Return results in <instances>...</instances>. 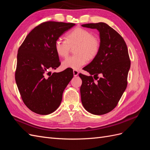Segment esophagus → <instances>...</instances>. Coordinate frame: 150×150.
Masks as SVG:
<instances>
[{"label": "esophagus", "mask_w": 150, "mask_h": 150, "mask_svg": "<svg viewBox=\"0 0 150 150\" xmlns=\"http://www.w3.org/2000/svg\"><path fill=\"white\" fill-rule=\"evenodd\" d=\"M73 74L74 76H77L79 74V72L78 70H73Z\"/></svg>", "instance_id": "obj_1"}]
</instances>
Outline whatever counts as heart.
Instances as JSON below:
<instances>
[{
	"instance_id": "b5f03b06",
	"label": "heart",
	"mask_w": 150,
	"mask_h": 150,
	"mask_svg": "<svg viewBox=\"0 0 150 150\" xmlns=\"http://www.w3.org/2000/svg\"><path fill=\"white\" fill-rule=\"evenodd\" d=\"M66 38V40L59 38L55 42L54 49L57 54L65 58L69 55L71 47H74L76 54L62 62L63 69H80L87 64L88 58L93 59L96 57L100 50V40L88 29L76 28L68 33Z\"/></svg>"
}]
</instances>
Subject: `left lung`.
<instances>
[{
	"mask_svg": "<svg viewBox=\"0 0 150 150\" xmlns=\"http://www.w3.org/2000/svg\"><path fill=\"white\" fill-rule=\"evenodd\" d=\"M82 26L99 32L101 47L96 57L83 68L91 76L79 74L83 82L80 88L81 102L86 111L102 115L117 106L127 87L131 65L128 47L121 35L106 23ZM99 74L102 78L94 82L93 78L97 80Z\"/></svg>",
	"mask_w": 150,
	"mask_h": 150,
	"instance_id": "obj_1",
	"label": "left lung"
}]
</instances>
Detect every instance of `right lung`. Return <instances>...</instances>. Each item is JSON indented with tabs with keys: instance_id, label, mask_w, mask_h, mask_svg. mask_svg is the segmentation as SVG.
<instances>
[{
	"instance_id": "obj_1",
	"label": "right lung",
	"mask_w": 150,
	"mask_h": 150,
	"mask_svg": "<svg viewBox=\"0 0 150 150\" xmlns=\"http://www.w3.org/2000/svg\"><path fill=\"white\" fill-rule=\"evenodd\" d=\"M74 25L43 22L30 32L18 50L16 82L25 106L37 114L46 115L55 111L63 91L73 78L71 69L52 74L49 71L61 64L55 42Z\"/></svg>"
}]
</instances>
